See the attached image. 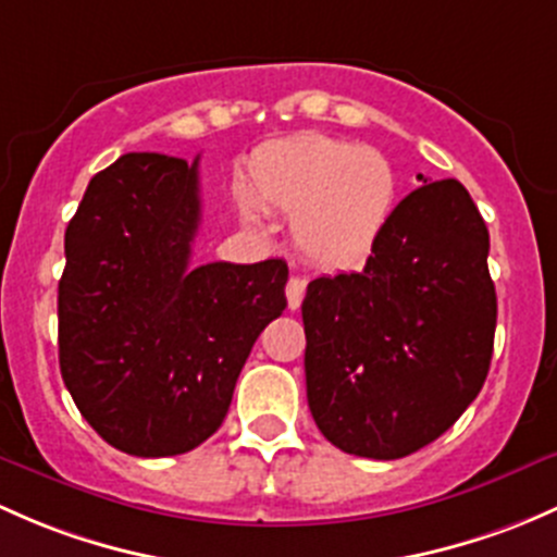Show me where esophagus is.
Instances as JSON below:
<instances>
[{"instance_id":"1","label":"esophagus","mask_w":557,"mask_h":557,"mask_svg":"<svg viewBox=\"0 0 557 557\" xmlns=\"http://www.w3.org/2000/svg\"><path fill=\"white\" fill-rule=\"evenodd\" d=\"M304 294H307V280L298 277V274H294V277L288 280V285H285V296H288V307H290V309L301 307Z\"/></svg>"}]
</instances>
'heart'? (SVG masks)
<instances>
[{
    "label": "heart",
    "mask_w": 557,
    "mask_h": 557,
    "mask_svg": "<svg viewBox=\"0 0 557 557\" xmlns=\"http://www.w3.org/2000/svg\"><path fill=\"white\" fill-rule=\"evenodd\" d=\"M243 213L261 219V205L290 213V234L304 259L349 269L371 256L397 200L392 162L371 146L325 133L269 140L250 160Z\"/></svg>",
    "instance_id": "heart-1"
}]
</instances>
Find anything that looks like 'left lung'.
I'll use <instances>...</instances> for the list:
<instances>
[{
    "mask_svg": "<svg viewBox=\"0 0 557 557\" xmlns=\"http://www.w3.org/2000/svg\"><path fill=\"white\" fill-rule=\"evenodd\" d=\"M307 400L344 454L400 459L437 441L488 376L496 290L488 230L456 178L400 200L362 272L301 304Z\"/></svg>",
    "mask_w": 557,
    "mask_h": 557,
    "instance_id": "left-lung-1",
    "label": "left lung"
}]
</instances>
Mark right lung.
I'll return each instance as SVG.
<instances>
[{
	"label": "right lung",
	"mask_w": 557,
	"mask_h": 557,
	"mask_svg": "<svg viewBox=\"0 0 557 557\" xmlns=\"http://www.w3.org/2000/svg\"><path fill=\"white\" fill-rule=\"evenodd\" d=\"M200 160L133 151L92 175L66 226L58 360L87 424L131 456L197 448L224 421L288 263L189 267Z\"/></svg>",
	"instance_id": "1"
}]
</instances>
